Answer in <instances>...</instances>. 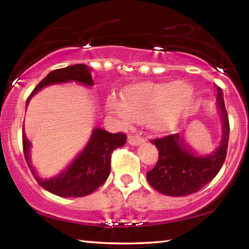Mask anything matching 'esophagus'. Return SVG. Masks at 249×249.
<instances>
[{"instance_id":"esophagus-1","label":"esophagus","mask_w":249,"mask_h":249,"mask_svg":"<svg viewBox=\"0 0 249 249\" xmlns=\"http://www.w3.org/2000/svg\"><path fill=\"white\" fill-rule=\"evenodd\" d=\"M128 142L130 145H139V144H142L144 142V138H142L141 136L138 135H129L128 136Z\"/></svg>"}]
</instances>
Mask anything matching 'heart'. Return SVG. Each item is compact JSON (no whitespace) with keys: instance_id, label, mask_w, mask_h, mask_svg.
I'll return each mask as SVG.
<instances>
[{"instance_id":"1","label":"heart","mask_w":249,"mask_h":249,"mask_svg":"<svg viewBox=\"0 0 249 249\" xmlns=\"http://www.w3.org/2000/svg\"><path fill=\"white\" fill-rule=\"evenodd\" d=\"M193 88L185 83H147L124 90L122 101L108 102L110 110L122 121H146L154 130H164L175 124L193 98Z\"/></svg>"}]
</instances>
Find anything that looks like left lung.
<instances>
[{
    "label": "left lung",
    "instance_id": "1",
    "mask_svg": "<svg viewBox=\"0 0 249 249\" xmlns=\"http://www.w3.org/2000/svg\"><path fill=\"white\" fill-rule=\"evenodd\" d=\"M216 103L222 120V141L212 154L197 156L185 144L179 134L151 141L159 149V160L146 173L149 185L166 196H187L197 193L209 183L222 168L229 142V119L224 105L223 93L216 87Z\"/></svg>",
    "mask_w": 249,
    "mask_h": 249
}]
</instances>
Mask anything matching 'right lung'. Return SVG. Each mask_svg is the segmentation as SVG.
Listing matches in <instances>:
<instances>
[{"label":"right lung","mask_w":249,"mask_h":249,"mask_svg":"<svg viewBox=\"0 0 249 249\" xmlns=\"http://www.w3.org/2000/svg\"><path fill=\"white\" fill-rule=\"evenodd\" d=\"M78 81L86 86L93 85L90 70L86 64H74L62 69L51 71L27 98L26 107L30 98L43 87L52 84L66 83V81ZM127 141L124 132L111 134L103 129H94L93 135L84 151L74 159V161L59 176L51 179L39 178L35 169L30 163V142L22 134L23 154L27 164L32 171L36 181L47 192L61 197H83L95 192L107 181L111 170V155L115 148L122 147Z\"/></svg>","instance_id":"right-lung-1"}]
</instances>
